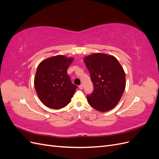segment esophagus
Returning a JSON list of instances; mask_svg holds the SVG:
<instances>
[{
	"label": "esophagus",
	"mask_w": 159,
	"mask_h": 159,
	"mask_svg": "<svg viewBox=\"0 0 159 159\" xmlns=\"http://www.w3.org/2000/svg\"><path fill=\"white\" fill-rule=\"evenodd\" d=\"M79 88H80V89H84V85H83L82 84L80 85H79Z\"/></svg>",
	"instance_id": "esophagus-1"
}]
</instances>
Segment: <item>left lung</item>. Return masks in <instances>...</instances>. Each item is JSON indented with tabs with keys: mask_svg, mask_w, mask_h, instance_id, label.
<instances>
[{
	"mask_svg": "<svg viewBox=\"0 0 159 159\" xmlns=\"http://www.w3.org/2000/svg\"><path fill=\"white\" fill-rule=\"evenodd\" d=\"M94 86L87 95L88 102L99 111H107L116 106L125 89V73L117 58L101 53L84 58Z\"/></svg>",
	"mask_w": 159,
	"mask_h": 159,
	"instance_id": "8db88e82",
	"label": "left lung"
}]
</instances>
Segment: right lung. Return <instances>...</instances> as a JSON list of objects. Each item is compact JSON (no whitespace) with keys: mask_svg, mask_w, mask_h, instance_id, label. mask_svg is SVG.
Segmentation results:
<instances>
[{"mask_svg":"<svg viewBox=\"0 0 159 159\" xmlns=\"http://www.w3.org/2000/svg\"><path fill=\"white\" fill-rule=\"evenodd\" d=\"M73 60L72 57L57 55L44 60L38 65L34 87L38 98L48 107L59 109L70 102L77 89L67 73Z\"/></svg>","mask_w":159,"mask_h":159,"instance_id":"obj_1","label":"right lung"}]
</instances>
